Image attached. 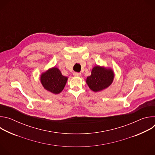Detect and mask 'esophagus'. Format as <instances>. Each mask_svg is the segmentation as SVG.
Returning <instances> with one entry per match:
<instances>
[{
    "label": "esophagus",
    "mask_w": 155,
    "mask_h": 155,
    "mask_svg": "<svg viewBox=\"0 0 155 155\" xmlns=\"http://www.w3.org/2000/svg\"><path fill=\"white\" fill-rule=\"evenodd\" d=\"M73 75H74V76H75V77H80L81 76V73H78V72H74V74H73Z\"/></svg>",
    "instance_id": "esophagus-1"
}]
</instances>
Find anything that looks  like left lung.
Listing matches in <instances>:
<instances>
[{
    "label": "left lung",
    "instance_id": "left-lung-1",
    "mask_svg": "<svg viewBox=\"0 0 155 155\" xmlns=\"http://www.w3.org/2000/svg\"><path fill=\"white\" fill-rule=\"evenodd\" d=\"M114 77L112 69L97 65L92 69L91 75L86 78V82L93 91L99 92L110 86Z\"/></svg>",
    "mask_w": 155,
    "mask_h": 155
}]
</instances>
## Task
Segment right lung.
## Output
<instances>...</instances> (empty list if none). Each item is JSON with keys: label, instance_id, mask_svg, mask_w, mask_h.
<instances>
[{"label": "right lung", "instance_id": "1", "mask_svg": "<svg viewBox=\"0 0 155 155\" xmlns=\"http://www.w3.org/2000/svg\"><path fill=\"white\" fill-rule=\"evenodd\" d=\"M40 80L44 89L53 94H58L64 90L68 77L62 75L60 70L54 66L42 72Z\"/></svg>", "mask_w": 155, "mask_h": 155}]
</instances>
